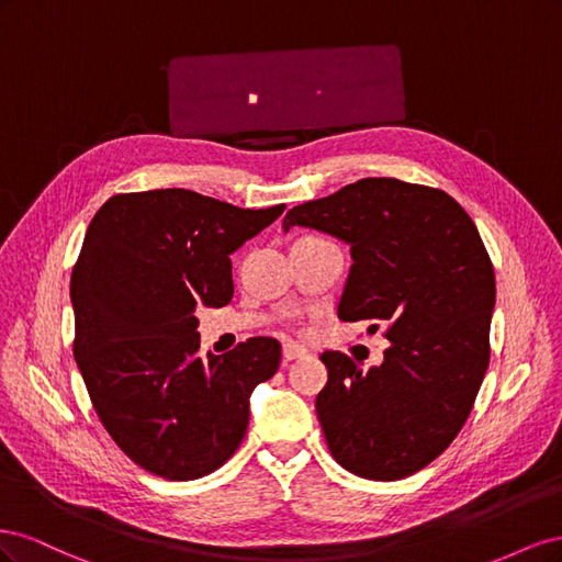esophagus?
I'll return each mask as SVG.
<instances>
[{"mask_svg":"<svg viewBox=\"0 0 562 562\" xmlns=\"http://www.w3.org/2000/svg\"><path fill=\"white\" fill-rule=\"evenodd\" d=\"M281 356H283V363H291L295 359H302V356H307V349H302L293 342H285L283 349H281Z\"/></svg>","mask_w":562,"mask_h":562,"instance_id":"obj_1","label":"esophagus"}]
</instances>
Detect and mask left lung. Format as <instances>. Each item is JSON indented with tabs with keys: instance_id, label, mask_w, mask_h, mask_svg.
<instances>
[{
	"instance_id": "left-lung-1",
	"label": "left lung",
	"mask_w": 562,
	"mask_h": 562,
	"mask_svg": "<svg viewBox=\"0 0 562 562\" xmlns=\"http://www.w3.org/2000/svg\"><path fill=\"white\" fill-rule=\"evenodd\" d=\"M351 246L342 321L384 323V363L361 370L323 351L316 415L339 467L401 481L443 452L471 413L490 363L495 269L469 213L443 190L363 178L283 217Z\"/></svg>"
}]
</instances>
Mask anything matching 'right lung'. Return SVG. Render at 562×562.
<instances>
[{
    "label": "right lung",
    "instance_id": "obj_1",
    "mask_svg": "<svg viewBox=\"0 0 562 562\" xmlns=\"http://www.w3.org/2000/svg\"><path fill=\"white\" fill-rule=\"evenodd\" d=\"M192 190L110 196L72 269L75 361L98 419L131 462L166 481L223 467L248 429L252 389L279 370L281 345L250 337L199 353L194 310L234 295L229 255L283 213Z\"/></svg>",
    "mask_w": 562,
    "mask_h": 562
}]
</instances>
